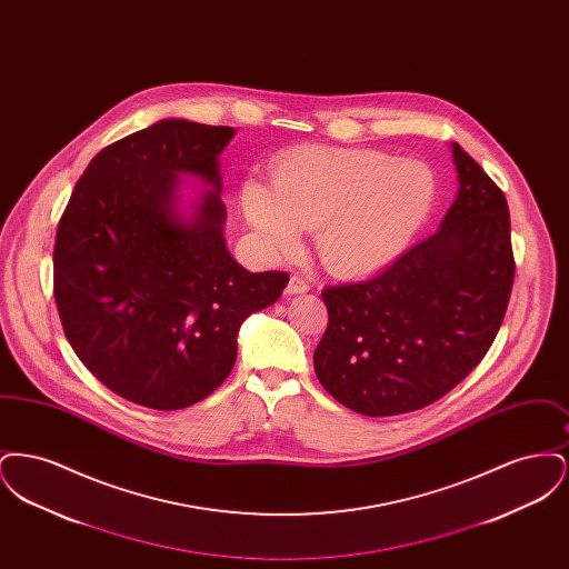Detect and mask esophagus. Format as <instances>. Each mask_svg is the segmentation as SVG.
<instances>
[{
  "label": "esophagus",
  "instance_id": "34e87169",
  "mask_svg": "<svg viewBox=\"0 0 569 569\" xmlns=\"http://www.w3.org/2000/svg\"><path fill=\"white\" fill-rule=\"evenodd\" d=\"M305 292H309V281H305L302 277H290V281H288V288H286V295H290V297H295V295H305Z\"/></svg>",
  "mask_w": 569,
  "mask_h": 569
}]
</instances>
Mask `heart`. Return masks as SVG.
<instances>
[{
	"label": "heart",
	"instance_id": "1",
	"mask_svg": "<svg viewBox=\"0 0 569 569\" xmlns=\"http://www.w3.org/2000/svg\"><path fill=\"white\" fill-rule=\"evenodd\" d=\"M433 170L371 149L305 147L272 162V186L249 174L241 213L269 251L292 249L316 228L326 267L378 271L399 258L433 211Z\"/></svg>",
	"mask_w": 569,
	"mask_h": 569
}]
</instances>
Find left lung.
<instances>
[{
  "label": "left lung",
  "mask_w": 569,
  "mask_h": 569,
  "mask_svg": "<svg viewBox=\"0 0 569 569\" xmlns=\"http://www.w3.org/2000/svg\"><path fill=\"white\" fill-rule=\"evenodd\" d=\"M459 191L439 230L383 271L322 292L313 367L326 392L362 416L431 406L485 358L515 283L503 191L452 142Z\"/></svg>",
  "instance_id": "obj_1"
}]
</instances>
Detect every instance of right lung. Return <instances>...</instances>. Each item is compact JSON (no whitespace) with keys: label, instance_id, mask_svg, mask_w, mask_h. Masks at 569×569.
Listing matches in <instances>:
<instances>
[{"label":"right lung","instance_id":"1","mask_svg":"<svg viewBox=\"0 0 569 569\" xmlns=\"http://www.w3.org/2000/svg\"><path fill=\"white\" fill-rule=\"evenodd\" d=\"M234 128L162 119L102 149L59 219L53 292L82 365L119 397L170 411L230 376L244 320L288 272H249L223 239L219 153ZM181 176L209 189L180 211Z\"/></svg>","mask_w":569,"mask_h":569}]
</instances>
